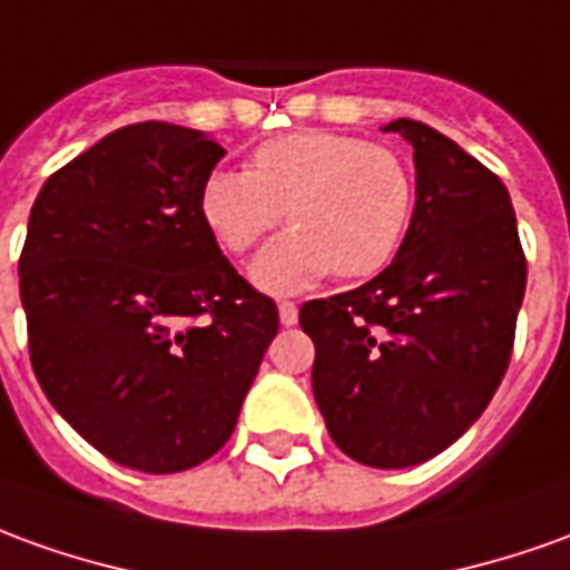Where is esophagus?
Returning <instances> with one entry per match:
<instances>
[{"label": "esophagus", "mask_w": 570, "mask_h": 570, "mask_svg": "<svg viewBox=\"0 0 570 570\" xmlns=\"http://www.w3.org/2000/svg\"><path fill=\"white\" fill-rule=\"evenodd\" d=\"M278 323L282 325L297 323V304H292V301H278Z\"/></svg>", "instance_id": "34e87169"}]
</instances>
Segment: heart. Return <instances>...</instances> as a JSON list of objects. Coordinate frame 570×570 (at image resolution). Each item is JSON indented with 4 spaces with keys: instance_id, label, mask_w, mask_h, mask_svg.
Instances as JSON below:
<instances>
[{
    "instance_id": "obj_1",
    "label": "heart",
    "mask_w": 570,
    "mask_h": 570,
    "mask_svg": "<svg viewBox=\"0 0 570 570\" xmlns=\"http://www.w3.org/2000/svg\"><path fill=\"white\" fill-rule=\"evenodd\" d=\"M292 229L250 263L263 292H301L335 269L363 278L394 261L412 214V176L382 145L344 132H292L263 142L250 170H214L202 186V219L229 254Z\"/></svg>"
}]
</instances>
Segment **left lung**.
Instances as JSON below:
<instances>
[{
  "instance_id": "left-lung-1",
  "label": "left lung",
  "mask_w": 570,
  "mask_h": 570,
  "mask_svg": "<svg viewBox=\"0 0 570 570\" xmlns=\"http://www.w3.org/2000/svg\"><path fill=\"white\" fill-rule=\"evenodd\" d=\"M415 210L397 257L353 292L307 301L313 397L332 441L372 469H410L459 441L497 394L528 263L512 198L481 160L400 117Z\"/></svg>"
}]
</instances>
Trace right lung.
<instances>
[{
    "label": "right lung",
    "instance_id": "obj_1",
    "mask_svg": "<svg viewBox=\"0 0 570 570\" xmlns=\"http://www.w3.org/2000/svg\"><path fill=\"white\" fill-rule=\"evenodd\" d=\"M223 155L202 129L132 124L52 173L30 210L18 276L39 387L127 469L214 456L278 332L202 219Z\"/></svg>",
    "mask_w": 570,
    "mask_h": 570
}]
</instances>
